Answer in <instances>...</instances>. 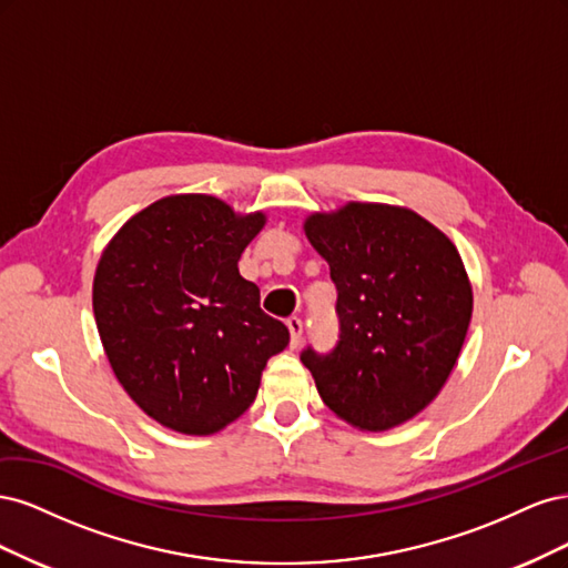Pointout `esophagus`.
I'll return each instance as SVG.
<instances>
[{"label": "esophagus", "mask_w": 568, "mask_h": 568, "mask_svg": "<svg viewBox=\"0 0 568 568\" xmlns=\"http://www.w3.org/2000/svg\"><path fill=\"white\" fill-rule=\"evenodd\" d=\"M286 326H288V346L291 348H298L301 343V336H303V322L298 317H288L286 320Z\"/></svg>", "instance_id": "34e87169"}]
</instances>
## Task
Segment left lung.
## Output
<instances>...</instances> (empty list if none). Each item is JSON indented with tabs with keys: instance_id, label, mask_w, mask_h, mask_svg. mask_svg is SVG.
I'll return each instance as SVG.
<instances>
[{
	"instance_id": "8db88e82",
	"label": "left lung",
	"mask_w": 568,
	"mask_h": 568,
	"mask_svg": "<svg viewBox=\"0 0 568 568\" xmlns=\"http://www.w3.org/2000/svg\"><path fill=\"white\" fill-rule=\"evenodd\" d=\"M303 232L329 263L338 343L303 351L320 398L359 432H388L432 405L457 363L474 311L455 244L419 213L348 201Z\"/></svg>"
}]
</instances>
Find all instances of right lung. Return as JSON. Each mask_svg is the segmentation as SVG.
<instances>
[{
  "instance_id": "obj_1",
  "label": "right lung",
  "mask_w": 568,
  "mask_h": 568,
  "mask_svg": "<svg viewBox=\"0 0 568 568\" xmlns=\"http://www.w3.org/2000/svg\"><path fill=\"white\" fill-rule=\"evenodd\" d=\"M211 194L153 201L99 257L92 307L120 386L151 419L211 436L251 407L288 329L261 311L239 257L265 227Z\"/></svg>"
}]
</instances>
